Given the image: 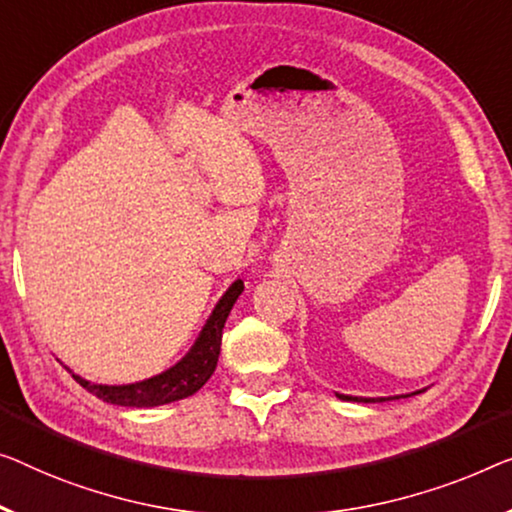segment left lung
Instances as JSON below:
<instances>
[{
    "mask_svg": "<svg viewBox=\"0 0 512 512\" xmlns=\"http://www.w3.org/2000/svg\"><path fill=\"white\" fill-rule=\"evenodd\" d=\"M338 398L340 400H358V402L363 400V402H370V398H352V395H340V393H338ZM379 400H384V398H379Z\"/></svg>",
    "mask_w": 512,
    "mask_h": 512,
    "instance_id": "left-lung-1",
    "label": "left lung"
}]
</instances>
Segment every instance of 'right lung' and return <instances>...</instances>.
Here are the masks:
<instances>
[{
	"label": "right lung",
	"mask_w": 512,
	"mask_h": 512,
	"mask_svg": "<svg viewBox=\"0 0 512 512\" xmlns=\"http://www.w3.org/2000/svg\"><path fill=\"white\" fill-rule=\"evenodd\" d=\"M243 292V282L236 280L234 285L227 289L223 299L213 308L211 317L204 324L200 338L190 347V352L181 358V361L170 368L163 375H156L151 379L137 381V384L126 386H103L91 384V381L73 375L75 381L89 393H94L98 400L121 404V407H158V404H170L174 400H183L188 395L200 391L213 375L220 354V340H223V329L230 315L232 305L236 303Z\"/></svg>",
	"instance_id": "obj_1"
}]
</instances>
